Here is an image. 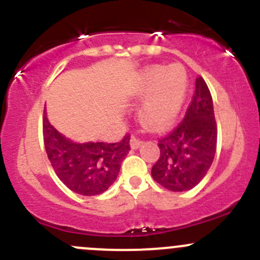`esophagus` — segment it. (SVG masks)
Instances as JSON below:
<instances>
[{"label":"esophagus","instance_id":"1","mask_svg":"<svg viewBox=\"0 0 260 260\" xmlns=\"http://www.w3.org/2000/svg\"><path fill=\"white\" fill-rule=\"evenodd\" d=\"M131 148L132 149H137V148H140L141 146L143 145V141H141V140H138L137 137H135V136H133L132 138H131Z\"/></svg>","mask_w":260,"mask_h":260}]
</instances>
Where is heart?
Wrapping results in <instances>:
<instances>
[{
    "label": "heart",
    "mask_w": 260,
    "mask_h": 260,
    "mask_svg": "<svg viewBox=\"0 0 260 260\" xmlns=\"http://www.w3.org/2000/svg\"><path fill=\"white\" fill-rule=\"evenodd\" d=\"M187 85V74L180 65L142 70L131 88L132 96L145 98L138 112L141 123L154 131L169 127L182 108Z\"/></svg>",
    "instance_id": "1"
}]
</instances>
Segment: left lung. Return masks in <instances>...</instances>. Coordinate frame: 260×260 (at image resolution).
Listing matches in <instances>:
<instances>
[{
    "instance_id": "obj_1",
    "label": "left lung",
    "mask_w": 260,
    "mask_h": 260,
    "mask_svg": "<svg viewBox=\"0 0 260 260\" xmlns=\"http://www.w3.org/2000/svg\"><path fill=\"white\" fill-rule=\"evenodd\" d=\"M159 158L152 177L175 192L191 190L208 174L216 152L217 128L210 90L201 77L182 122L158 141Z\"/></svg>"
}]
</instances>
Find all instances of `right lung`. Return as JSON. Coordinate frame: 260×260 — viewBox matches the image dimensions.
I'll use <instances>...</instances> for the list:
<instances>
[{
  "instance_id": "add662e5",
  "label": "right lung",
  "mask_w": 260,
  "mask_h": 260,
  "mask_svg": "<svg viewBox=\"0 0 260 260\" xmlns=\"http://www.w3.org/2000/svg\"><path fill=\"white\" fill-rule=\"evenodd\" d=\"M44 143L48 158L61 182L83 196L104 192L117 180L120 164L129 152V135L118 143H77L43 118Z\"/></svg>"
}]
</instances>
